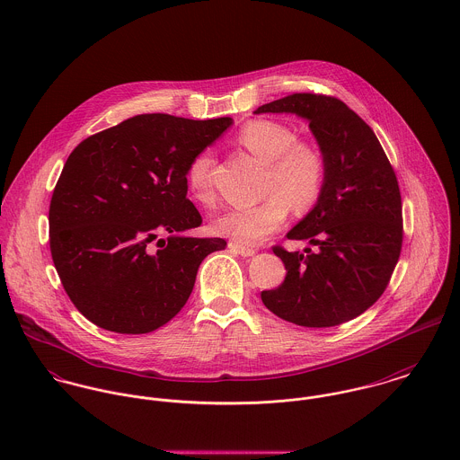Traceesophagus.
<instances>
[{"instance_id":"obj_1","label":"esophagus","mask_w":460,"mask_h":460,"mask_svg":"<svg viewBox=\"0 0 460 460\" xmlns=\"http://www.w3.org/2000/svg\"><path fill=\"white\" fill-rule=\"evenodd\" d=\"M228 248H230L232 252L239 253L241 257H253V255L257 253V250L248 248V246H239V244H235V243H230V244H228Z\"/></svg>"}]
</instances>
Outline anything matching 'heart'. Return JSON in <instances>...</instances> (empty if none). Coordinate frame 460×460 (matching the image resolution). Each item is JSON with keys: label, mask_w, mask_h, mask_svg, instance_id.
I'll return each instance as SVG.
<instances>
[{"label": "heart", "mask_w": 460, "mask_h": 460, "mask_svg": "<svg viewBox=\"0 0 460 460\" xmlns=\"http://www.w3.org/2000/svg\"><path fill=\"white\" fill-rule=\"evenodd\" d=\"M235 141L265 163L263 199L257 205L232 208L212 221L214 234L239 246H255L281 228L290 205L308 210L324 190L328 163L323 148L308 139H297L296 131L278 120H250L235 136ZM212 155L199 152L188 168L190 193L199 203L210 205Z\"/></svg>", "instance_id": "1"}]
</instances>
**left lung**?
<instances>
[{"instance_id": "8db88e82", "label": "left lung", "mask_w": 460, "mask_h": 460, "mask_svg": "<svg viewBox=\"0 0 460 460\" xmlns=\"http://www.w3.org/2000/svg\"><path fill=\"white\" fill-rule=\"evenodd\" d=\"M259 113H294L328 163L315 207L287 234L315 246L305 253L274 246L287 269L283 283L263 290L279 319L305 328H331L367 312L386 290L402 250V198L394 168L374 131L345 102L294 93Z\"/></svg>"}]
</instances>
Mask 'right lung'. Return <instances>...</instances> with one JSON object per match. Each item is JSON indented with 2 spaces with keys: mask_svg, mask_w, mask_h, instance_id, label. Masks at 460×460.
<instances>
[{
  "mask_svg": "<svg viewBox=\"0 0 460 460\" xmlns=\"http://www.w3.org/2000/svg\"><path fill=\"white\" fill-rule=\"evenodd\" d=\"M232 124L137 115L72 150L49 205V244L66 296L90 323L143 334L182 310L201 261L226 246L182 235L201 225L188 168Z\"/></svg>",
  "mask_w": 460,
  "mask_h": 460,
  "instance_id": "right-lung-1",
  "label": "right lung"
}]
</instances>
